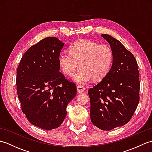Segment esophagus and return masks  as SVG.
Listing matches in <instances>:
<instances>
[{
    "instance_id": "1",
    "label": "esophagus",
    "mask_w": 152,
    "mask_h": 152,
    "mask_svg": "<svg viewBox=\"0 0 152 152\" xmlns=\"http://www.w3.org/2000/svg\"><path fill=\"white\" fill-rule=\"evenodd\" d=\"M77 91L78 93H82L85 91V88L82 85L77 86Z\"/></svg>"
}]
</instances>
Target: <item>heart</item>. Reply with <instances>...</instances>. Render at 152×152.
<instances>
[{
	"label": "heart",
	"instance_id": "1",
	"mask_svg": "<svg viewBox=\"0 0 152 152\" xmlns=\"http://www.w3.org/2000/svg\"><path fill=\"white\" fill-rule=\"evenodd\" d=\"M113 60L111 47L88 39L76 42L70 46V52H63L59 57V64L66 75H73L80 65L81 69L73 77L80 83L104 78L111 69Z\"/></svg>",
	"mask_w": 152,
	"mask_h": 152
}]
</instances>
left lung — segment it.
<instances>
[{"mask_svg": "<svg viewBox=\"0 0 152 152\" xmlns=\"http://www.w3.org/2000/svg\"><path fill=\"white\" fill-rule=\"evenodd\" d=\"M114 52L112 66L104 78L88 90L90 117L100 129L110 131L130 121L140 100L139 71L135 57L119 40L101 34Z\"/></svg>", "mask_w": 152, "mask_h": 152, "instance_id": "1", "label": "left lung"}]
</instances>
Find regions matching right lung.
Masks as SVG:
<instances>
[{"mask_svg":"<svg viewBox=\"0 0 152 152\" xmlns=\"http://www.w3.org/2000/svg\"><path fill=\"white\" fill-rule=\"evenodd\" d=\"M64 43L48 37L25 52L17 69L16 85L21 110L32 124L45 130L59 127L76 86L59 72Z\"/></svg>","mask_w":152,"mask_h":152,"instance_id":"add662e5","label":"right lung"}]
</instances>
